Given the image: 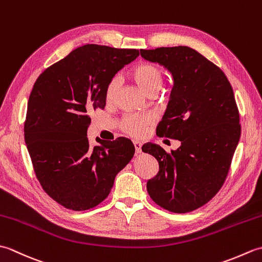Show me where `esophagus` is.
Returning a JSON list of instances; mask_svg holds the SVG:
<instances>
[{
    "label": "esophagus",
    "mask_w": 262,
    "mask_h": 262,
    "mask_svg": "<svg viewBox=\"0 0 262 262\" xmlns=\"http://www.w3.org/2000/svg\"><path fill=\"white\" fill-rule=\"evenodd\" d=\"M134 146H135L136 153H142V144H141L140 142L135 141V142H134Z\"/></svg>",
    "instance_id": "obj_1"
}]
</instances>
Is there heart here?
<instances>
[{
    "label": "heart",
    "mask_w": 262,
    "mask_h": 262,
    "mask_svg": "<svg viewBox=\"0 0 262 262\" xmlns=\"http://www.w3.org/2000/svg\"><path fill=\"white\" fill-rule=\"evenodd\" d=\"M132 76L135 82L146 93H155L164 82V72L159 66L151 63L136 65L132 71ZM119 88V77L110 79L104 89V98L107 102H113ZM153 117L149 114H127L122 117L120 129L132 137L140 138L146 134L147 127L152 124Z\"/></svg>",
    "instance_id": "1"
}]
</instances>
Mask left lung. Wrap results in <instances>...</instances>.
Here are the masks:
<instances>
[{"label":"left lung","mask_w":262,"mask_h":262,"mask_svg":"<svg viewBox=\"0 0 262 262\" xmlns=\"http://www.w3.org/2000/svg\"><path fill=\"white\" fill-rule=\"evenodd\" d=\"M142 57L173 75L161 137L181 142L176 151L147 143L159 172L146 183L155 204L172 213H189L213 198L224 185L241 136L240 114L231 83L219 66L186 46L141 49Z\"/></svg>","instance_id":"obj_1"}]
</instances>
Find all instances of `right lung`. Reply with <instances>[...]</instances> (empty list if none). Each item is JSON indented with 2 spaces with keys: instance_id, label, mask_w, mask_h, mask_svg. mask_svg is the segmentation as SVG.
<instances>
[{
  "instance_id": "1",
  "label": "right lung",
  "mask_w": 262,
  "mask_h": 262,
  "mask_svg": "<svg viewBox=\"0 0 262 262\" xmlns=\"http://www.w3.org/2000/svg\"><path fill=\"white\" fill-rule=\"evenodd\" d=\"M138 55L137 49L88 43L47 68L33 84L25 141L38 181L65 208L88 210L103 202L135 153L124 137L91 146L86 130L90 115L105 107L108 81Z\"/></svg>"
}]
</instances>
